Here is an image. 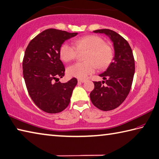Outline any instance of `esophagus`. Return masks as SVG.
I'll return each instance as SVG.
<instances>
[{"label": "esophagus", "instance_id": "1", "mask_svg": "<svg viewBox=\"0 0 159 159\" xmlns=\"http://www.w3.org/2000/svg\"><path fill=\"white\" fill-rule=\"evenodd\" d=\"M86 80H82V79H79L78 80V82H80V83H84L85 82Z\"/></svg>", "mask_w": 159, "mask_h": 159}]
</instances>
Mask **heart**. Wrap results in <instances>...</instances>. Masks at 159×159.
Returning a JSON list of instances; mask_svg holds the SVG:
<instances>
[{
  "label": "heart",
  "mask_w": 159,
  "mask_h": 159,
  "mask_svg": "<svg viewBox=\"0 0 159 159\" xmlns=\"http://www.w3.org/2000/svg\"><path fill=\"white\" fill-rule=\"evenodd\" d=\"M75 47L65 42L59 48V56L62 61L69 62L76 57L77 50H87L84 62H77L67 68L69 77L86 79L93 73L96 68H104L110 64L113 58V50L110 45L104 42L96 35H86L74 41Z\"/></svg>",
  "instance_id": "1"
}]
</instances>
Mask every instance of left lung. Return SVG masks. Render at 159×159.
Here are the masks:
<instances>
[{
    "label": "left lung",
    "instance_id": "obj_1",
    "mask_svg": "<svg viewBox=\"0 0 159 159\" xmlns=\"http://www.w3.org/2000/svg\"><path fill=\"white\" fill-rule=\"evenodd\" d=\"M93 32L108 36L114 48L113 61L105 71L99 75L104 80L94 82V89L90 93L93 105L107 111L118 107L127 97L132 84L135 63L132 50L122 36L109 29L97 30Z\"/></svg>",
    "mask_w": 159,
    "mask_h": 159
}]
</instances>
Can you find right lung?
Here are the masks:
<instances>
[{
    "mask_svg": "<svg viewBox=\"0 0 159 159\" xmlns=\"http://www.w3.org/2000/svg\"><path fill=\"white\" fill-rule=\"evenodd\" d=\"M77 34L47 29L36 36L25 50L23 73L26 87L32 101L45 112L59 113L70 103L77 80L73 77L66 83L59 82L65 72L59 48Z\"/></svg>",
    "mask_w": 159,
    "mask_h": 159,
    "instance_id": "right-lung-1",
    "label": "right lung"
}]
</instances>
